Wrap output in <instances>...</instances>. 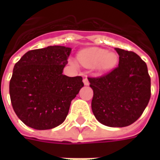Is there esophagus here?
Returning <instances> with one entry per match:
<instances>
[{"instance_id":"1","label":"esophagus","mask_w":160,"mask_h":160,"mask_svg":"<svg viewBox=\"0 0 160 160\" xmlns=\"http://www.w3.org/2000/svg\"><path fill=\"white\" fill-rule=\"evenodd\" d=\"M83 83L85 86H88V85H89V80H88V79H87V77H85L83 79Z\"/></svg>"}]
</instances>
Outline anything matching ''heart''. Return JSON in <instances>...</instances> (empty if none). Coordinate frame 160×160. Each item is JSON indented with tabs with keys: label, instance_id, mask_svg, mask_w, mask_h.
Wrapping results in <instances>:
<instances>
[{
	"label": "heart",
	"instance_id": "obj_1",
	"mask_svg": "<svg viewBox=\"0 0 160 160\" xmlns=\"http://www.w3.org/2000/svg\"><path fill=\"white\" fill-rule=\"evenodd\" d=\"M78 59L84 67H94L98 73H104L110 72L118 66L119 56L114 51H107L98 47H90L82 49L78 55ZM71 62L75 64L74 62Z\"/></svg>",
	"mask_w": 160,
	"mask_h": 160
}]
</instances>
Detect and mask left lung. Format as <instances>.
I'll return each instance as SVG.
<instances>
[{
    "label": "left lung",
    "mask_w": 160,
    "mask_h": 160,
    "mask_svg": "<svg viewBox=\"0 0 160 160\" xmlns=\"http://www.w3.org/2000/svg\"><path fill=\"white\" fill-rule=\"evenodd\" d=\"M119 64L98 78H88L93 90L92 110L100 123L122 128L141 117L151 97V79L148 67L137 54L115 48Z\"/></svg>",
    "instance_id": "1"
}]
</instances>
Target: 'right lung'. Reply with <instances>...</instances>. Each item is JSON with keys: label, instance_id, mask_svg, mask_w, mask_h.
Returning a JSON list of instances; mask_svg holds the SVG:
<instances>
[{"label": "right lung", "instance_id": "1", "mask_svg": "<svg viewBox=\"0 0 160 160\" xmlns=\"http://www.w3.org/2000/svg\"><path fill=\"white\" fill-rule=\"evenodd\" d=\"M71 49L55 45L30 50L14 65L9 84L11 103L28 127L50 129L66 119L71 101L84 87L81 76L62 73Z\"/></svg>", "mask_w": 160, "mask_h": 160}]
</instances>
